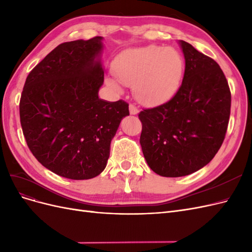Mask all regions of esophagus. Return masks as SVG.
<instances>
[{"instance_id": "obj_1", "label": "esophagus", "mask_w": 252, "mask_h": 252, "mask_svg": "<svg viewBox=\"0 0 252 252\" xmlns=\"http://www.w3.org/2000/svg\"><path fill=\"white\" fill-rule=\"evenodd\" d=\"M129 111H130V114H138L139 113V109L132 104L129 105Z\"/></svg>"}]
</instances>
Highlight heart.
<instances>
[{"label":"heart","instance_id":"b5f03b06","mask_svg":"<svg viewBox=\"0 0 252 252\" xmlns=\"http://www.w3.org/2000/svg\"><path fill=\"white\" fill-rule=\"evenodd\" d=\"M108 85L121 90V84L132 86L136 100L147 106L168 101L177 93L185 72V62L174 48L150 45L128 49L117 58Z\"/></svg>","mask_w":252,"mask_h":252}]
</instances>
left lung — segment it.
<instances>
[{"mask_svg": "<svg viewBox=\"0 0 252 252\" xmlns=\"http://www.w3.org/2000/svg\"><path fill=\"white\" fill-rule=\"evenodd\" d=\"M185 57L182 85L168 102L139 113L140 143L150 168L167 178L207 165L224 142L231 94L215 60L180 41Z\"/></svg>", "mask_w": 252, "mask_h": 252, "instance_id": "8db88e82", "label": "left lung"}]
</instances>
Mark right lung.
<instances>
[{"label": "right lung", "instance_id": "1", "mask_svg": "<svg viewBox=\"0 0 252 252\" xmlns=\"http://www.w3.org/2000/svg\"><path fill=\"white\" fill-rule=\"evenodd\" d=\"M102 36L60 44L29 72L20 100L27 146L63 178L88 180L107 164L110 143L128 104L98 97Z\"/></svg>", "mask_w": 252, "mask_h": 252}]
</instances>
